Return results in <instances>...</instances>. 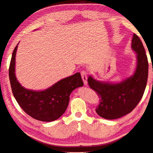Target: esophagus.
<instances>
[{"label":"esophagus","mask_w":153,"mask_h":153,"mask_svg":"<svg viewBox=\"0 0 153 153\" xmlns=\"http://www.w3.org/2000/svg\"><path fill=\"white\" fill-rule=\"evenodd\" d=\"M81 76H82V79H83V81H84V85H87V78H88V77H87L86 71H82L81 72Z\"/></svg>","instance_id":"obj_1"}]
</instances>
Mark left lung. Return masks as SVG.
<instances>
[{
  "label": "left lung",
  "mask_w": 153,
  "mask_h": 153,
  "mask_svg": "<svg viewBox=\"0 0 153 153\" xmlns=\"http://www.w3.org/2000/svg\"><path fill=\"white\" fill-rule=\"evenodd\" d=\"M131 47L137 54V67L134 74L119 83L99 82L92 76L88 85L99 97L100 102L96 112L108 120L119 118L130 113L141 100L146 86L149 62L142 41L133 34Z\"/></svg>",
  "instance_id": "left-lung-1"
}]
</instances>
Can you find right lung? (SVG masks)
<instances>
[{"mask_svg":"<svg viewBox=\"0 0 153 153\" xmlns=\"http://www.w3.org/2000/svg\"><path fill=\"white\" fill-rule=\"evenodd\" d=\"M18 45L13 50L9 69V80L14 97L21 108L35 119L43 122L58 119L66 111L71 92L84 85L80 74L76 73L62 79L45 91H34L24 88L17 80L15 74Z\"/></svg>","mask_w":153,"mask_h":153,"instance_id":"right-lung-1","label":"right lung"}]
</instances>
